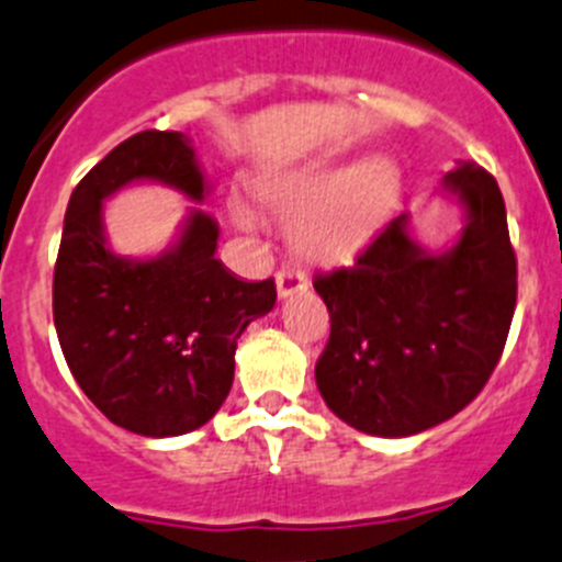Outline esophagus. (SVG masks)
I'll use <instances>...</instances> for the list:
<instances>
[{"instance_id": "obj_1", "label": "esophagus", "mask_w": 562, "mask_h": 562, "mask_svg": "<svg viewBox=\"0 0 562 562\" xmlns=\"http://www.w3.org/2000/svg\"><path fill=\"white\" fill-rule=\"evenodd\" d=\"M274 282H277V293H280V299L293 296V293L305 291L307 288V277L299 269H280L277 271Z\"/></svg>"}]
</instances>
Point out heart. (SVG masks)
I'll list each match as a JSON object with an SVG mask.
<instances>
[{"label":"heart","mask_w":562,"mask_h":562,"mask_svg":"<svg viewBox=\"0 0 562 562\" xmlns=\"http://www.w3.org/2000/svg\"><path fill=\"white\" fill-rule=\"evenodd\" d=\"M400 169L387 157L346 162L338 155H318L260 180L257 196L277 222L288 224L291 249L302 260L338 266L380 235L400 202ZM233 222L255 229V216L244 204H233Z\"/></svg>","instance_id":"1"}]
</instances>
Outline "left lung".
<instances>
[{
  "instance_id": "1",
  "label": "left lung",
  "mask_w": 562,
  "mask_h": 562,
  "mask_svg": "<svg viewBox=\"0 0 562 562\" xmlns=\"http://www.w3.org/2000/svg\"><path fill=\"white\" fill-rule=\"evenodd\" d=\"M440 193L463 229L432 251L393 218L349 269L318 274L329 340L316 385L349 427L407 438L463 411L496 369L516 311V251L505 199L485 169L458 160Z\"/></svg>"
}]
</instances>
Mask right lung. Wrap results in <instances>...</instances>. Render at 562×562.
<instances>
[{
  "label": "right lung",
  "instance_id": "right-lung-1",
  "mask_svg": "<svg viewBox=\"0 0 562 562\" xmlns=\"http://www.w3.org/2000/svg\"><path fill=\"white\" fill-rule=\"evenodd\" d=\"M135 182H157L191 202L210 193L186 133L146 130L115 146L68 199L52 313L88 400L115 427L175 438L224 405L240 333L274 307L277 288L240 280L218 260V222L202 207L186 210L160 255L110 249L104 202Z\"/></svg>",
  "mask_w": 562,
  "mask_h": 562
}]
</instances>
